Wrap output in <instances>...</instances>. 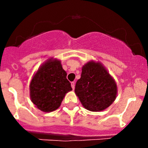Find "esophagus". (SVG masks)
Masks as SVG:
<instances>
[{
	"instance_id": "esophagus-1",
	"label": "esophagus",
	"mask_w": 148,
	"mask_h": 148,
	"mask_svg": "<svg viewBox=\"0 0 148 148\" xmlns=\"http://www.w3.org/2000/svg\"><path fill=\"white\" fill-rule=\"evenodd\" d=\"M71 87H72V89H74V88H75V82H72L71 83Z\"/></svg>"
}]
</instances>
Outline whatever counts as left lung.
<instances>
[{
	"label": "left lung",
	"instance_id": "8db88e82",
	"mask_svg": "<svg viewBox=\"0 0 148 148\" xmlns=\"http://www.w3.org/2000/svg\"><path fill=\"white\" fill-rule=\"evenodd\" d=\"M74 92L85 109L100 112L115 100L117 86L102 63L90 61L82 66L81 78L76 83Z\"/></svg>",
	"mask_w": 148,
	"mask_h": 148
}]
</instances>
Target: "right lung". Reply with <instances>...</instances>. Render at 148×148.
<instances>
[{"label": "right lung", "mask_w": 148, "mask_h": 148, "mask_svg": "<svg viewBox=\"0 0 148 148\" xmlns=\"http://www.w3.org/2000/svg\"><path fill=\"white\" fill-rule=\"evenodd\" d=\"M61 61L51 58L38 68L30 83L31 102L41 111L50 112L60 107L67 92L72 90Z\"/></svg>", "instance_id": "obj_1"}]
</instances>
